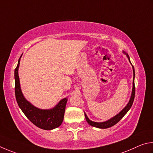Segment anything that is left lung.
<instances>
[{
    "label": "left lung",
    "mask_w": 153,
    "mask_h": 153,
    "mask_svg": "<svg viewBox=\"0 0 153 153\" xmlns=\"http://www.w3.org/2000/svg\"><path fill=\"white\" fill-rule=\"evenodd\" d=\"M125 53V52H124ZM127 56L128 59H129L130 61V58L128 55L127 54ZM133 68V74H134V77H133V88H132V95H131L130 100L128 102V105L125 107V108L122 109V111H121L120 113L116 115V116H114V117H112L111 119L109 120L108 121L104 122H93L91 120H90L88 117L87 116L86 114L85 113V118H86L87 122H88V124H90L92 126H94L96 128H110L111 126H113L115 124H116L117 122H118L120 120H121L123 117H124L126 114L128 110L130 109L132 105V103L134 102V96H135V85H134V76H135V72H134V66H132Z\"/></svg>",
    "instance_id": "8db88e82"
}]
</instances>
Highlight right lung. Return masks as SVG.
<instances>
[{
  "label": "right lung",
  "instance_id": "1",
  "mask_svg": "<svg viewBox=\"0 0 153 153\" xmlns=\"http://www.w3.org/2000/svg\"><path fill=\"white\" fill-rule=\"evenodd\" d=\"M20 58L19 59L18 64L15 69V93L19 107L25 116L37 127L46 130L58 128L63 122L67 99L62 100L58 105L52 109H40L28 102L23 97L20 87L18 75Z\"/></svg>",
  "mask_w": 153,
  "mask_h": 153
}]
</instances>
